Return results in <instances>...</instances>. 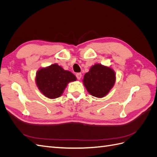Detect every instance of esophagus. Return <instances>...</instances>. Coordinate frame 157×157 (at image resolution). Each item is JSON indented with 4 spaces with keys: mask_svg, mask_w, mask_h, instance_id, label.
Returning a JSON list of instances; mask_svg holds the SVG:
<instances>
[{
    "mask_svg": "<svg viewBox=\"0 0 157 157\" xmlns=\"http://www.w3.org/2000/svg\"><path fill=\"white\" fill-rule=\"evenodd\" d=\"M76 77H77L78 80H80V78H81V77H82V74L80 73H78L76 74Z\"/></svg>",
    "mask_w": 157,
    "mask_h": 157,
    "instance_id": "1",
    "label": "esophagus"
}]
</instances>
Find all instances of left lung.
I'll list each match as a JSON object with an SVG mask.
<instances>
[{"label": "left lung", "mask_w": 157, "mask_h": 157, "mask_svg": "<svg viewBox=\"0 0 157 157\" xmlns=\"http://www.w3.org/2000/svg\"><path fill=\"white\" fill-rule=\"evenodd\" d=\"M116 81V73L109 66L96 63L84 75L82 82L92 96L101 98L110 92Z\"/></svg>", "instance_id": "left-lung-1"}]
</instances>
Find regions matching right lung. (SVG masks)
<instances>
[{
    "mask_svg": "<svg viewBox=\"0 0 157 157\" xmlns=\"http://www.w3.org/2000/svg\"><path fill=\"white\" fill-rule=\"evenodd\" d=\"M77 77L69 71L65 70L58 64L40 67L35 76V82L40 92L49 99L60 97L70 82Z\"/></svg>",
    "mask_w": 157,
    "mask_h": 157,
    "instance_id": "1",
    "label": "right lung"
}]
</instances>
